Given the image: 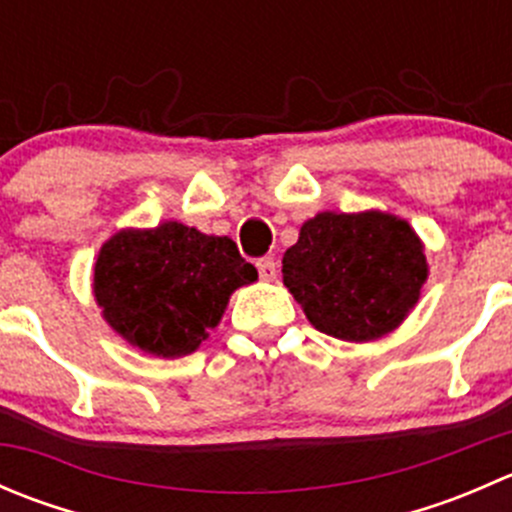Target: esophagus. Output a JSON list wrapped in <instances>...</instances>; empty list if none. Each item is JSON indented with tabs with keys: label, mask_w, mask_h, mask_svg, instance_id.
<instances>
[{
	"label": "esophagus",
	"mask_w": 512,
	"mask_h": 512,
	"mask_svg": "<svg viewBox=\"0 0 512 512\" xmlns=\"http://www.w3.org/2000/svg\"><path fill=\"white\" fill-rule=\"evenodd\" d=\"M257 272H260V277L262 280H275L277 277V262H275V257H260V260H257Z\"/></svg>",
	"instance_id": "esophagus-1"
}]
</instances>
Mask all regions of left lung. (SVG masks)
<instances>
[{
	"label": "left lung",
	"instance_id": "8db88e82",
	"mask_svg": "<svg viewBox=\"0 0 512 512\" xmlns=\"http://www.w3.org/2000/svg\"><path fill=\"white\" fill-rule=\"evenodd\" d=\"M423 245L386 213H319L282 257V277L319 332L371 342L404 322L426 282Z\"/></svg>",
	"mask_w": 512,
	"mask_h": 512
}]
</instances>
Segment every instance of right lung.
I'll use <instances>...</instances> for the list:
<instances>
[{"label": "right lung", "mask_w": 512, "mask_h": 512, "mask_svg": "<svg viewBox=\"0 0 512 512\" xmlns=\"http://www.w3.org/2000/svg\"><path fill=\"white\" fill-rule=\"evenodd\" d=\"M257 270L230 237L163 223L123 230L101 247L94 294L106 322L133 347L173 359L195 352L237 287Z\"/></svg>", "instance_id": "1"}]
</instances>
